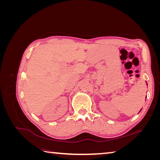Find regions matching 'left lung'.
Segmentation results:
<instances>
[{
	"instance_id": "left-lung-1",
	"label": "left lung",
	"mask_w": 160,
	"mask_h": 160,
	"mask_svg": "<svg viewBox=\"0 0 160 160\" xmlns=\"http://www.w3.org/2000/svg\"><path fill=\"white\" fill-rule=\"evenodd\" d=\"M146 83H147V82H146ZM147 85H148V84H147ZM142 109H141V110H140V111H139V112H140V111H142Z\"/></svg>"
}]
</instances>
